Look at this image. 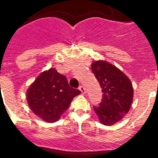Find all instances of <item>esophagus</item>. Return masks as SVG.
Returning <instances> with one entry per match:
<instances>
[{"label": "esophagus", "mask_w": 158, "mask_h": 158, "mask_svg": "<svg viewBox=\"0 0 158 158\" xmlns=\"http://www.w3.org/2000/svg\"><path fill=\"white\" fill-rule=\"evenodd\" d=\"M79 90H80L81 93L82 94H85V88H84L83 86H80V87H79Z\"/></svg>", "instance_id": "1"}]
</instances>
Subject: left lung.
Returning <instances> with one entry per match:
<instances>
[{
  "mask_svg": "<svg viewBox=\"0 0 158 158\" xmlns=\"http://www.w3.org/2000/svg\"><path fill=\"white\" fill-rule=\"evenodd\" d=\"M92 70L103 93L101 103L93 109L102 124L112 126L129 111L134 96L132 83L122 71L105 61L93 62Z\"/></svg>",
  "mask_w": 158,
  "mask_h": 158,
  "instance_id": "8db88e82",
  "label": "left lung"
}]
</instances>
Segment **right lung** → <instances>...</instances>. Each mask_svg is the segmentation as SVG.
Here are the masks:
<instances>
[{"mask_svg":"<svg viewBox=\"0 0 158 158\" xmlns=\"http://www.w3.org/2000/svg\"><path fill=\"white\" fill-rule=\"evenodd\" d=\"M80 93V90L69 87L64 75L51 68L42 73L31 85L27 89V100L36 115L47 123H54Z\"/></svg>","mask_w":158,"mask_h":158,"instance_id":"1","label":"right lung"}]
</instances>
